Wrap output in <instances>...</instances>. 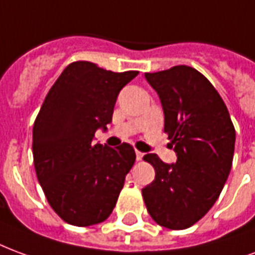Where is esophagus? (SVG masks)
<instances>
[{
    "label": "esophagus",
    "mask_w": 255,
    "mask_h": 255,
    "mask_svg": "<svg viewBox=\"0 0 255 255\" xmlns=\"http://www.w3.org/2000/svg\"><path fill=\"white\" fill-rule=\"evenodd\" d=\"M142 157H144V153H142V152H138V150H135V159H137V161L142 160Z\"/></svg>",
    "instance_id": "esophagus-1"
}]
</instances>
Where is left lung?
I'll return each instance as SVG.
<instances>
[{"instance_id":"1","label":"left lung","mask_w":255,"mask_h":255,"mask_svg":"<svg viewBox=\"0 0 255 255\" xmlns=\"http://www.w3.org/2000/svg\"><path fill=\"white\" fill-rule=\"evenodd\" d=\"M145 79L160 98L176 163L167 164L156 153L144 156L156 175L142 197L159 226L186 230L222 193L231 171L235 128L222 96L194 68L178 65L145 73Z\"/></svg>"}]
</instances>
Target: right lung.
Here are the masks:
<instances>
[{
    "label": "right lung",
    "mask_w": 255,
    "mask_h": 255,
    "mask_svg": "<svg viewBox=\"0 0 255 255\" xmlns=\"http://www.w3.org/2000/svg\"><path fill=\"white\" fill-rule=\"evenodd\" d=\"M137 74L76 61L44 98L32 129L33 166L50 206L68 224L94 226L114 209L135 152L126 142L95 144L94 135L111 122L120 91Z\"/></svg>",
    "instance_id": "obj_1"
}]
</instances>
